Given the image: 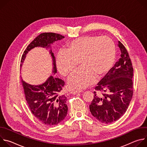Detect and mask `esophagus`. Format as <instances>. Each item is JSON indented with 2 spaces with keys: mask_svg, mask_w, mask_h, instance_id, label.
I'll return each mask as SVG.
<instances>
[{
  "mask_svg": "<svg viewBox=\"0 0 147 147\" xmlns=\"http://www.w3.org/2000/svg\"><path fill=\"white\" fill-rule=\"evenodd\" d=\"M81 92H82V91H76V90H72V91H71L70 92V94L76 95V94H78V93H81Z\"/></svg>",
  "mask_w": 147,
  "mask_h": 147,
  "instance_id": "esophagus-1",
  "label": "esophagus"
}]
</instances>
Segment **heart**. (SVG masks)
Wrapping results in <instances>:
<instances>
[{"mask_svg":"<svg viewBox=\"0 0 147 147\" xmlns=\"http://www.w3.org/2000/svg\"><path fill=\"white\" fill-rule=\"evenodd\" d=\"M116 49L114 41L107 36H86L71 40L65 51L59 52L56 64L59 72L67 76L78 65L81 68L67 80L72 89L82 90L94 83L98 77L107 74L112 67Z\"/></svg>","mask_w":147,"mask_h":147,"instance_id":"heart-1","label":"heart"}]
</instances>
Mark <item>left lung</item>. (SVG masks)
Masks as SVG:
<instances>
[{"label": "left lung", "mask_w": 147, "mask_h": 147, "mask_svg": "<svg viewBox=\"0 0 147 147\" xmlns=\"http://www.w3.org/2000/svg\"><path fill=\"white\" fill-rule=\"evenodd\" d=\"M120 57L98 84L90 110L94 117L103 123H111L126 112L133 94V68L129 53L118 42Z\"/></svg>", "instance_id": "left-lung-1"}]
</instances>
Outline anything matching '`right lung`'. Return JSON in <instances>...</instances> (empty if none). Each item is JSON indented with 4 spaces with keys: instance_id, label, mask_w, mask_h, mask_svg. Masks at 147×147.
<instances>
[{
    "instance_id": "right-lung-1",
    "label": "right lung",
    "mask_w": 147,
    "mask_h": 147,
    "mask_svg": "<svg viewBox=\"0 0 147 147\" xmlns=\"http://www.w3.org/2000/svg\"><path fill=\"white\" fill-rule=\"evenodd\" d=\"M65 36L53 32L42 33L36 36L24 51L21 60L20 67L28 52L35 47L51 48V44ZM53 60L52 73H57L56 60L52 50L49 52ZM26 99L31 113L43 124L53 126L61 123L67 116V98L61 91L65 86L63 80L51 76L40 85H31L22 80Z\"/></svg>"
}]
</instances>
